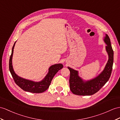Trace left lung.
<instances>
[{
    "instance_id": "obj_1",
    "label": "left lung",
    "mask_w": 120,
    "mask_h": 120,
    "mask_svg": "<svg viewBox=\"0 0 120 120\" xmlns=\"http://www.w3.org/2000/svg\"><path fill=\"white\" fill-rule=\"evenodd\" d=\"M104 40L107 44L106 50L109 54V58L103 72L97 77L84 82L78 76V71L68 67L70 72V89L73 94L80 96L92 95L99 91L109 80L112 69L113 51L111 45L110 39L107 34H106Z\"/></svg>"
}]
</instances>
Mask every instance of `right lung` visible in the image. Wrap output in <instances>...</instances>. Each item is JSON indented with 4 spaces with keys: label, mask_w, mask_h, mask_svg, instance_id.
<instances>
[{
    "label": "right lung",
    "mask_w": 120,
    "mask_h": 120,
    "mask_svg": "<svg viewBox=\"0 0 120 120\" xmlns=\"http://www.w3.org/2000/svg\"><path fill=\"white\" fill-rule=\"evenodd\" d=\"M15 42L12 48L11 54L9 60V69L11 76L14 79L15 82L20 88L26 92L33 93H41L45 92L48 89L51 83V81L54 75L60 70L63 68L62 64H58L51 66L49 69L48 73L46 76L45 78L40 82H34L33 81L23 79L17 76L14 72L12 66V56L13 54L14 48L15 45Z\"/></svg>",
    "instance_id": "1"
}]
</instances>
